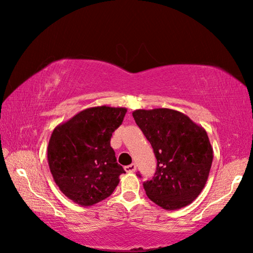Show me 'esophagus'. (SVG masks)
Returning a JSON list of instances; mask_svg holds the SVG:
<instances>
[{"label": "esophagus", "instance_id": "obj_1", "mask_svg": "<svg viewBox=\"0 0 253 253\" xmlns=\"http://www.w3.org/2000/svg\"><path fill=\"white\" fill-rule=\"evenodd\" d=\"M124 169H126V172H134V171H136L137 167H136V165H134V164H131L129 166H126Z\"/></svg>", "mask_w": 253, "mask_h": 253}]
</instances>
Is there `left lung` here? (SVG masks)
<instances>
[{
  "instance_id": "1",
  "label": "left lung",
  "mask_w": 253,
  "mask_h": 253,
  "mask_svg": "<svg viewBox=\"0 0 253 253\" xmlns=\"http://www.w3.org/2000/svg\"><path fill=\"white\" fill-rule=\"evenodd\" d=\"M132 116L158 161L153 178L144 183L147 197L167 211L188 206L203 191L212 166L206 130L169 108L137 109Z\"/></svg>"
}]
</instances>
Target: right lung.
<instances>
[{"instance_id":"obj_1","label":"right lung","mask_w":253,"mask_h":253,"mask_svg":"<svg viewBox=\"0 0 253 253\" xmlns=\"http://www.w3.org/2000/svg\"><path fill=\"white\" fill-rule=\"evenodd\" d=\"M126 113L123 107H92L58 124L51 133L47 148L50 172L62 193L78 205L106 199L126 172L110 146Z\"/></svg>"}]
</instances>
